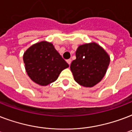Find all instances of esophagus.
<instances>
[{
	"mask_svg": "<svg viewBox=\"0 0 132 132\" xmlns=\"http://www.w3.org/2000/svg\"><path fill=\"white\" fill-rule=\"evenodd\" d=\"M66 62H67V63H68V64H69V66H70V64H71V62H72V60H70V59H69V60H66Z\"/></svg>",
	"mask_w": 132,
	"mask_h": 132,
	"instance_id": "esophagus-1",
	"label": "esophagus"
}]
</instances>
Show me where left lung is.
<instances>
[{
	"mask_svg": "<svg viewBox=\"0 0 132 132\" xmlns=\"http://www.w3.org/2000/svg\"><path fill=\"white\" fill-rule=\"evenodd\" d=\"M110 62L108 53L99 44L90 42L77 48L76 59L70 64V70L77 83L91 88L102 80Z\"/></svg>",
	"mask_w": 132,
	"mask_h": 132,
	"instance_id": "left-lung-1",
	"label": "left lung"
}]
</instances>
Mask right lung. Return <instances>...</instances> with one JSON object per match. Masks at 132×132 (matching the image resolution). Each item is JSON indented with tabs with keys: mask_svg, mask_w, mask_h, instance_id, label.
<instances>
[{
	"mask_svg": "<svg viewBox=\"0 0 132 132\" xmlns=\"http://www.w3.org/2000/svg\"><path fill=\"white\" fill-rule=\"evenodd\" d=\"M23 61L28 76L42 86L57 80L62 70L69 66L53 44L46 41L31 46L24 53Z\"/></svg>",
	"mask_w": 132,
	"mask_h": 132,
	"instance_id": "obj_1",
	"label": "right lung"
}]
</instances>
